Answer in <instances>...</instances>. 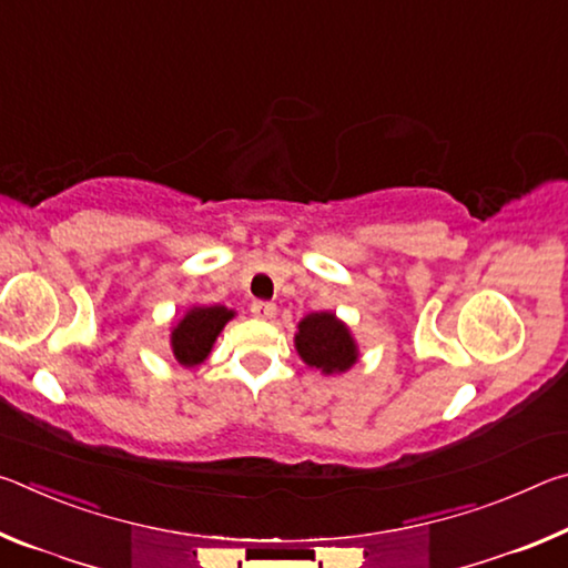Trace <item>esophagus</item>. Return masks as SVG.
Here are the masks:
<instances>
[{"label":"esophagus","mask_w":568,"mask_h":568,"mask_svg":"<svg viewBox=\"0 0 568 568\" xmlns=\"http://www.w3.org/2000/svg\"><path fill=\"white\" fill-rule=\"evenodd\" d=\"M250 313H253L255 318H261V321H271L273 315L277 313V307L273 303H267V301H255L253 305H250Z\"/></svg>","instance_id":"34e87169"}]
</instances>
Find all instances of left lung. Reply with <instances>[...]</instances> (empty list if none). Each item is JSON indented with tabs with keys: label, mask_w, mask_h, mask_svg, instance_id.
Segmentation results:
<instances>
[{
	"label": "left lung",
	"mask_w": 568,
	"mask_h": 568,
	"mask_svg": "<svg viewBox=\"0 0 568 568\" xmlns=\"http://www.w3.org/2000/svg\"><path fill=\"white\" fill-rule=\"evenodd\" d=\"M295 348L305 365L318 368L325 376L345 373L358 361V343L353 341L348 325L328 311L311 313L297 323Z\"/></svg>",
	"instance_id": "8db88e82"
}]
</instances>
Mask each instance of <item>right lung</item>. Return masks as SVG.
Here are the masks:
<instances>
[{"mask_svg":"<svg viewBox=\"0 0 568 568\" xmlns=\"http://www.w3.org/2000/svg\"><path fill=\"white\" fill-rule=\"evenodd\" d=\"M233 318L235 311H227L225 305H192L170 333L172 355L185 368H195L207 358L220 331Z\"/></svg>","mask_w":568,"mask_h":568,"instance_id":"right-lung-1","label":"right lung"}]
</instances>
